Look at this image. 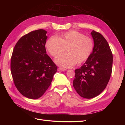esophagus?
<instances>
[{
  "label": "esophagus",
  "mask_w": 125,
  "mask_h": 125,
  "mask_svg": "<svg viewBox=\"0 0 125 125\" xmlns=\"http://www.w3.org/2000/svg\"><path fill=\"white\" fill-rule=\"evenodd\" d=\"M58 71H66V69H63V68H58L57 69Z\"/></svg>",
  "instance_id": "obj_1"
}]
</instances>
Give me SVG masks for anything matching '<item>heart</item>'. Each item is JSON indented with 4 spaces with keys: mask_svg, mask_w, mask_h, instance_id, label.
I'll use <instances>...</instances> for the list:
<instances>
[{
    "mask_svg": "<svg viewBox=\"0 0 125 125\" xmlns=\"http://www.w3.org/2000/svg\"><path fill=\"white\" fill-rule=\"evenodd\" d=\"M93 40L77 31H70L61 34L59 37H51L46 43L47 51L52 56L56 57L67 51L68 54H63L56 59L55 62L63 68H70L77 62H86L91 55L94 50Z\"/></svg>",
    "mask_w": 125,
    "mask_h": 125,
    "instance_id": "heart-1",
    "label": "heart"
}]
</instances>
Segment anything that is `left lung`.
<instances>
[{"mask_svg": "<svg viewBox=\"0 0 125 125\" xmlns=\"http://www.w3.org/2000/svg\"><path fill=\"white\" fill-rule=\"evenodd\" d=\"M94 47L83 65L75 70L73 86L79 95L85 99L99 95L106 87L112 71L113 54L107 41L101 34L91 33Z\"/></svg>", "mask_w": 125, "mask_h": 125, "instance_id": "left-lung-1", "label": "left lung"}]
</instances>
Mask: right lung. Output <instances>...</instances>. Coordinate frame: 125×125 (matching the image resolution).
<instances>
[{
	"label": "right lung",
	"mask_w": 125,
	"mask_h": 125,
	"mask_svg": "<svg viewBox=\"0 0 125 125\" xmlns=\"http://www.w3.org/2000/svg\"><path fill=\"white\" fill-rule=\"evenodd\" d=\"M47 32L40 29L22 36L15 45L11 73L15 86L25 97L37 99L50 86L57 67L46 54Z\"/></svg>",
	"instance_id": "right-lung-1"
}]
</instances>
